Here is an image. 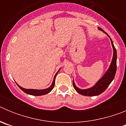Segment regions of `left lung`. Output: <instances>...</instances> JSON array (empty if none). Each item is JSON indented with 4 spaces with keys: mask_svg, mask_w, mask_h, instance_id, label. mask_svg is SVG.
Returning <instances> with one entry per match:
<instances>
[{
    "mask_svg": "<svg viewBox=\"0 0 126 126\" xmlns=\"http://www.w3.org/2000/svg\"><path fill=\"white\" fill-rule=\"evenodd\" d=\"M99 30L102 31L103 33L105 34L110 38L112 43V46L113 48V58H112V61L111 62L109 68L107 71V72L105 73L104 75L98 81L96 82V83L93 86V87L90 88L88 89H84V90H82V89H79L76 86L75 83H74V81H73V86H74V89L76 90L78 93L79 94L84 95V96H96V95H99L101 93H103L105 90H106L109 86V84H110L111 82L113 81L114 77H115V73H116L117 70V51L115 49V47L113 45V42H112V39L109 36V34L105 32L102 28H98Z\"/></svg>",
    "mask_w": 126,
    "mask_h": 126,
    "instance_id": "1",
    "label": "left lung"
}]
</instances>
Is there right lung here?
Returning a JSON list of instances; mask_svg holds the SVG:
<instances>
[{
  "mask_svg": "<svg viewBox=\"0 0 126 126\" xmlns=\"http://www.w3.org/2000/svg\"><path fill=\"white\" fill-rule=\"evenodd\" d=\"M59 69V70H60ZM59 70L57 71V73L55 74V76H54V78H53V82H52V84L51 86H50L49 88H48L47 89H44V90H33V89H25L24 88H22L21 86H20L19 84H17V85L18 86L19 88L21 90H23V92L24 93H27L28 94H31V95H34V96H41V95H44L45 94H47L49 92H50L52 90V89L54 87V85H55V78H56V76L57 74V73H59Z\"/></svg>",
  "mask_w": 126,
  "mask_h": 126,
  "instance_id": "right-lung-1",
  "label": "right lung"
}]
</instances>
